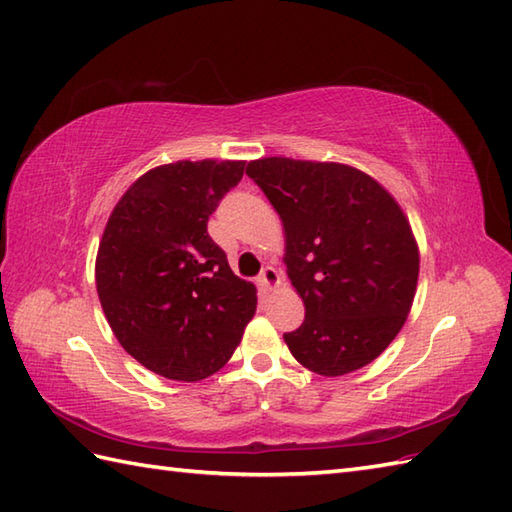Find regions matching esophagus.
I'll list each match as a JSON object with an SVG mask.
<instances>
[{
  "label": "esophagus",
  "mask_w": 512,
  "mask_h": 512,
  "mask_svg": "<svg viewBox=\"0 0 512 512\" xmlns=\"http://www.w3.org/2000/svg\"><path fill=\"white\" fill-rule=\"evenodd\" d=\"M259 284L264 286V290H275L279 286V273L277 268L273 266H266L262 270V275H259Z\"/></svg>",
  "instance_id": "34e87169"
}]
</instances>
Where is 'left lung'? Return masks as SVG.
<instances>
[{"label": "left lung", "mask_w": 512, "mask_h": 512, "mask_svg": "<svg viewBox=\"0 0 512 512\" xmlns=\"http://www.w3.org/2000/svg\"><path fill=\"white\" fill-rule=\"evenodd\" d=\"M248 178L286 233L284 262L306 319L284 334L310 372L343 376L372 363L407 321L420 255L391 193L341 162L259 158Z\"/></svg>", "instance_id": "1"}]
</instances>
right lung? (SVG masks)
Segmentation results:
<instances>
[{
    "mask_svg": "<svg viewBox=\"0 0 512 512\" xmlns=\"http://www.w3.org/2000/svg\"><path fill=\"white\" fill-rule=\"evenodd\" d=\"M244 160H178L143 173L118 200L96 255V292L114 336L140 365L182 383L222 369L257 308L206 233Z\"/></svg>",
    "mask_w": 512,
    "mask_h": 512,
    "instance_id": "right-lung-1",
    "label": "right lung"
}]
</instances>
